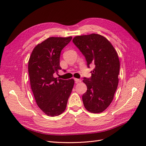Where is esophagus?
I'll return each instance as SVG.
<instances>
[{
  "label": "esophagus",
  "mask_w": 146,
  "mask_h": 146,
  "mask_svg": "<svg viewBox=\"0 0 146 146\" xmlns=\"http://www.w3.org/2000/svg\"><path fill=\"white\" fill-rule=\"evenodd\" d=\"M75 83H80L82 82V80L80 79H77V78H75Z\"/></svg>",
  "instance_id": "obj_1"
}]
</instances>
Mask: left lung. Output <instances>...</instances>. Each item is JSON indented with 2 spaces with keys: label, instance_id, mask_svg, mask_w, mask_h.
<instances>
[{
  "label": "left lung",
  "instance_id": "8db88e82",
  "mask_svg": "<svg viewBox=\"0 0 146 146\" xmlns=\"http://www.w3.org/2000/svg\"><path fill=\"white\" fill-rule=\"evenodd\" d=\"M73 42L85 56L87 65L95 64L91 78H84L87 86L82 96L90 112L101 113L110 105L119 83L120 61L112 44L104 36L93 33L75 36Z\"/></svg>",
  "mask_w": 146,
  "mask_h": 146
}]
</instances>
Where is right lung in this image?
<instances>
[{
	"instance_id": "1",
	"label": "right lung",
	"mask_w": 146,
	"mask_h": 146,
	"mask_svg": "<svg viewBox=\"0 0 146 146\" xmlns=\"http://www.w3.org/2000/svg\"><path fill=\"white\" fill-rule=\"evenodd\" d=\"M72 37H50L33 49L28 61L31 87L38 106L46 115H60L66 109L72 91L73 79L54 78L61 70L60 58L62 49Z\"/></svg>"
}]
</instances>
